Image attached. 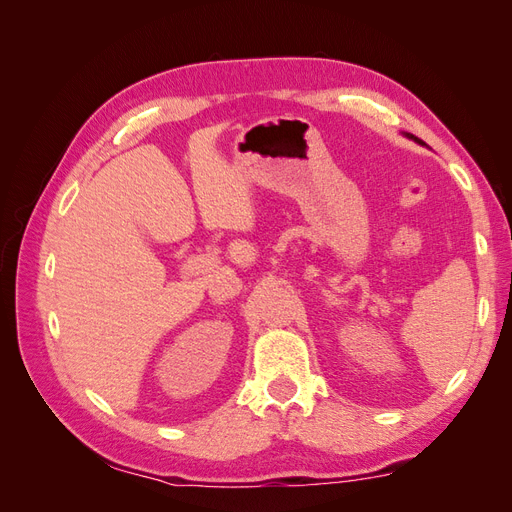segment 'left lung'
Masks as SVG:
<instances>
[{"instance_id": "1", "label": "left lung", "mask_w": 512, "mask_h": 512, "mask_svg": "<svg viewBox=\"0 0 512 512\" xmlns=\"http://www.w3.org/2000/svg\"><path fill=\"white\" fill-rule=\"evenodd\" d=\"M410 138H414V136H410ZM414 141H416V143H421V141H418V138H414Z\"/></svg>"}]
</instances>
